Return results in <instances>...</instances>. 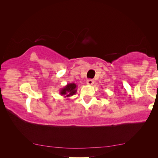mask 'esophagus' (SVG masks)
<instances>
[{
	"label": "esophagus",
	"instance_id": "1",
	"mask_svg": "<svg viewBox=\"0 0 158 158\" xmlns=\"http://www.w3.org/2000/svg\"><path fill=\"white\" fill-rule=\"evenodd\" d=\"M86 83L88 85H92L94 83V81L92 79H88L86 81Z\"/></svg>",
	"mask_w": 158,
	"mask_h": 158
}]
</instances>
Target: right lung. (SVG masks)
<instances>
[{
    "label": "right lung",
    "instance_id": "1",
    "mask_svg": "<svg viewBox=\"0 0 158 158\" xmlns=\"http://www.w3.org/2000/svg\"><path fill=\"white\" fill-rule=\"evenodd\" d=\"M77 87L78 85L74 83L68 84H66L64 87L60 89L59 94L61 95H63L64 98H67L66 99H69V98L72 96V95H74L76 93V92H77Z\"/></svg>",
    "mask_w": 158,
    "mask_h": 158
}]
</instances>
